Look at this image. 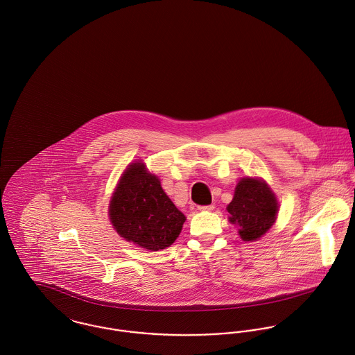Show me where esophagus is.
Returning a JSON list of instances; mask_svg holds the SVG:
<instances>
[{"label": "esophagus", "instance_id": "obj_1", "mask_svg": "<svg viewBox=\"0 0 355 355\" xmlns=\"http://www.w3.org/2000/svg\"><path fill=\"white\" fill-rule=\"evenodd\" d=\"M198 209H199V211H213L214 206L213 205H210V206H199Z\"/></svg>", "mask_w": 355, "mask_h": 355}]
</instances>
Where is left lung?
<instances>
[{"label":"left lung","mask_w":355,"mask_h":355,"mask_svg":"<svg viewBox=\"0 0 355 355\" xmlns=\"http://www.w3.org/2000/svg\"><path fill=\"white\" fill-rule=\"evenodd\" d=\"M226 210L230 214L229 220L239 227L240 237L244 241H255L276 222L279 203L263 180L244 177L236 185Z\"/></svg>","instance_id":"left-lung-1"}]
</instances>
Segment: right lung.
I'll return each instance as SVG.
<instances>
[{
	"label": "right lung",
	"mask_w": 355,
	"mask_h": 355,
	"mask_svg": "<svg viewBox=\"0 0 355 355\" xmlns=\"http://www.w3.org/2000/svg\"><path fill=\"white\" fill-rule=\"evenodd\" d=\"M108 207L118 234L149 251L170 247L187 219L142 162L129 164L123 171Z\"/></svg>",
	"instance_id": "1"
}]
</instances>
